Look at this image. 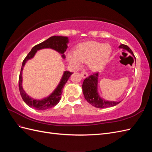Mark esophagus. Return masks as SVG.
Wrapping results in <instances>:
<instances>
[{
    "label": "esophagus",
    "instance_id": "obj_1",
    "mask_svg": "<svg viewBox=\"0 0 152 152\" xmlns=\"http://www.w3.org/2000/svg\"><path fill=\"white\" fill-rule=\"evenodd\" d=\"M81 75H82V77H83V79H85V78L88 77V73H87L86 72H85V71H82Z\"/></svg>",
    "mask_w": 152,
    "mask_h": 152
}]
</instances>
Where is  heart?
Returning a JSON list of instances; mask_svg holds the SVG:
<instances>
[{"instance_id": "b5f03b06", "label": "heart", "mask_w": 152, "mask_h": 152, "mask_svg": "<svg viewBox=\"0 0 152 152\" xmlns=\"http://www.w3.org/2000/svg\"><path fill=\"white\" fill-rule=\"evenodd\" d=\"M111 52V48L108 45L93 41L80 44L77 52L68 53V60L77 67L82 62L89 63L92 70L97 71L105 65Z\"/></svg>"}]
</instances>
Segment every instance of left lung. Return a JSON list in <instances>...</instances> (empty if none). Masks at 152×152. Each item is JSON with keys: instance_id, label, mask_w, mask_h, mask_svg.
<instances>
[{"instance_id": "8db88e82", "label": "left lung", "mask_w": 152, "mask_h": 152, "mask_svg": "<svg viewBox=\"0 0 152 152\" xmlns=\"http://www.w3.org/2000/svg\"><path fill=\"white\" fill-rule=\"evenodd\" d=\"M119 48L127 50L132 54V56H134L132 50L127 45L122 44L119 46ZM98 78V73H94L93 75L86 78L83 82L82 91H83L84 98L87 102L93 105V107L99 108H108L118 104L121 102H108V101H104L99 97L97 91Z\"/></svg>"}]
</instances>
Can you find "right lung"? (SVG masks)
<instances>
[{
  "label": "right lung",
  "mask_w": 152,
  "mask_h": 152,
  "mask_svg": "<svg viewBox=\"0 0 152 152\" xmlns=\"http://www.w3.org/2000/svg\"><path fill=\"white\" fill-rule=\"evenodd\" d=\"M68 42V37H66L62 36H53L50 37L46 40L41 42L31 49V51L27 54L26 58L24 59L22 63V66L21 69V72L19 76V90L20 92V94L24 102L28 105L30 108H34L37 110H44L50 108L54 107L56 106L59 101L61 99V95L63 93V90L64 88L66 82L68 81L69 77L72 74V72L65 71L64 72V74L62 77V79L58 86L57 88L54 90L53 93L50 94L48 98H44L42 100H37L30 97L26 94L25 91L22 87V70L23 68L25 66V63L34 56L35 54L38 50L45 49V48H50L56 50L58 53L62 54V57L65 58V56L64 53L66 51L68 48L67 43Z\"/></svg>",
  "instance_id": "add662e5"
}]
</instances>
